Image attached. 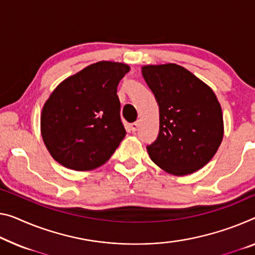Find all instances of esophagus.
Here are the masks:
<instances>
[{
    "mask_svg": "<svg viewBox=\"0 0 255 255\" xmlns=\"http://www.w3.org/2000/svg\"><path fill=\"white\" fill-rule=\"evenodd\" d=\"M130 128H131V131H132V132H135L136 130H138V128H139V121H136V122L132 123V124L130 125Z\"/></svg>",
    "mask_w": 255,
    "mask_h": 255,
    "instance_id": "34e87169",
    "label": "esophagus"
}]
</instances>
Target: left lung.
<instances>
[{"instance_id": "left-lung-1", "label": "left lung", "mask_w": 255, "mask_h": 255, "mask_svg": "<svg viewBox=\"0 0 255 255\" xmlns=\"http://www.w3.org/2000/svg\"><path fill=\"white\" fill-rule=\"evenodd\" d=\"M142 76L159 107V133L147 146L167 173L187 175L213 157L223 138V117L209 85L175 64L148 65Z\"/></svg>"}]
</instances>
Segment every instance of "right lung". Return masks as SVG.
<instances>
[{"instance_id": "1", "label": "right lung", "mask_w": 255, "mask_h": 255, "mask_svg": "<svg viewBox=\"0 0 255 255\" xmlns=\"http://www.w3.org/2000/svg\"><path fill=\"white\" fill-rule=\"evenodd\" d=\"M130 67L99 61L66 78L43 106L41 133L62 166L89 171L103 165L124 139L117 85Z\"/></svg>"}]
</instances>
